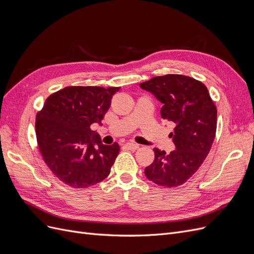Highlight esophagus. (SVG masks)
<instances>
[{
	"label": "esophagus",
	"instance_id": "esophagus-1",
	"mask_svg": "<svg viewBox=\"0 0 254 254\" xmlns=\"http://www.w3.org/2000/svg\"><path fill=\"white\" fill-rule=\"evenodd\" d=\"M124 147L129 149V150H136L137 148H139V145L135 144V143H126L124 145Z\"/></svg>",
	"mask_w": 254,
	"mask_h": 254
}]
</instances>
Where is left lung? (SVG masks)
Segmentation results:
<instances>
[{
    "instance_id": "1",
    "label": "left lung",
    "mask_w": 254,
    "mask_h": 254,
    "mask_svg": "<svg viewBox=\"0 0 254 254\" xmlns=\"http://www.w3.org/2000/svg\"><path fill=\"white\" fill-rule=\"evenodd\" d=\"M163 104L161 117L175 124L170 134L176 149L166 153L153 148L155 160L145 168L153 183L176 188L201 166L216 134L217 109L204 84L179 74L156 76L141 84Z\"/></svg>"
}]
</instances>
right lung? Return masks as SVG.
Returning a JSON list of instances; mask_svg holds the SVG:
<instances>
[{
	"label": "right lung",
	"mask_w": 254,
	"mask_h": 254,
	"mask_svg": "<svg viewBox=\"0 0 254 254\" xmlns=\"http://www.w3.org/2000/svg\"><path fill=\"white\" fill-rule=\"evenodd\" d=\"M119 87H65L51 94L36 117L44 163L66 186L86 189L109 176L120 145H104L91 130L101 124Z\"/></svg>",
	"instance_id": "add662e5"
}]
</instances>
